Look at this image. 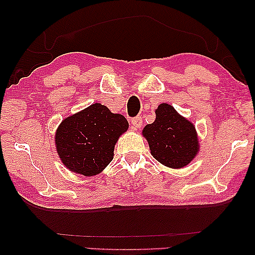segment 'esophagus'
I'll return each mask as SVG.
<instances>
[{"instance_id":"34e87169","label":"esophagus","mask_w":255,"mask_h":255,"mask_svg":"<svg viewBox=\"0 0 255 255\" xmlns=\"http://www.w3.org/2000/svg\"><path fill=\"white\" fill-rule=\"evenodd\" d=\"M131 124L133 125V128L137 130V128H140L142 125V118L141 117H135L133 120L131 121Z\"/></svg>"}]
</instances>
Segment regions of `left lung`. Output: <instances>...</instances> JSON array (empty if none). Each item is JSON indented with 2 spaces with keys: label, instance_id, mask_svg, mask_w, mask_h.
Wrapping results in <instances>:
<instances>
[{
  "label": "left lung",
  "instance_id": "left-lung-1",
  "mask_svg": "<svg viewBox=\"0 0 255 255\" xmlns=\"http://www.w3.org/2000/svg\"><path fill=\"white\" fill-rule=\"evenodd\" d=\"M141 133L148 142L153 158L169 168H183L200 152L194 124L170 104H159L154 122L146 125Z\"/></svg>",
  "mask_w": 255,
  "mask_h": 255
}]
</instances>
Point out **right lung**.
<instances>
[{
    "label": "right lung",
    "mask_w": 255,
    "mask_h": 255,
    "mask_svg": "<svg viewBox=\"0 0 255 255\" xmlns=\"http://www.w3.org/2000/svg\"><path fill=\"white\" fill-rule=\"evenodd\" d=\"M128 128L123 115L94 103L62 120L55 131V148L66 168L94 176L114 159L115 145Z\"/></svg>",
    "instance_id": "1"
}]
</instances>
